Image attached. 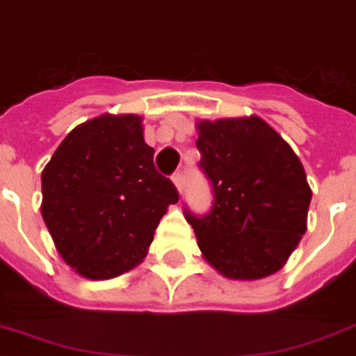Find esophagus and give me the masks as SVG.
I'll use <instances>...</instances> for the list:
<instances>
[{
  "label": "esophagus",
  "mask_w": 356,
  "mask_h": 356,
  "mask_svg": "<svg viewBox=\"0 0 356 356\" xmlns=\"http://www.w3.org/2000/svg\"><path fill=\"white\" fill-rule=\"evenodd\" d=\"M172 184H175L176 189H178V193H181V191H184V172H180V170L175 172V175H172Z\"/></svg>",
  "instance_id": "34e87169"
}]
</instances>
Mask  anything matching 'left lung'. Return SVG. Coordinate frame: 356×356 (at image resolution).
Returning <instances> with one entry per match:
<instances>
[{"label":"left lung","mask_w":356,"mask_h":356,"mask_svg":"<svg viewBox=\"0 0 356 356\" xmlns=\"http://www.w3.org/2000/svg\"><path fill=\"white\" fill-rule=\"evenodd\" d=\"M200 168L212 181L204 218L186 212L202 257L229 280H261L306 232L312 189L300 159L263 118L197 122Z\"/></svg>","instance_id":"1"}]
</instances>
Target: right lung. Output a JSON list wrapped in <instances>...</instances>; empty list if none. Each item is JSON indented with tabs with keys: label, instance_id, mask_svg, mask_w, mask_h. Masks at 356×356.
I'll return each instance as SVG.
<instances>
[{
	"label": "right lung",
	"instance_id": "obj_1",
	"mask_svg": "<svg viewBox=\"0 0 356 356\" xmlns=\"http://www.w3.org/2000/svg\"><path fill=\"white\" fill-rule=\"evenodd\" d=\"M41 213L60 257L88 280H108L146 257L159 219L178 202L154 167L143 118L103 114L76 125L41 175Z\"/></svg>",
	"mask_w": 356,
	"mask_h": 356
}]
</instances>
